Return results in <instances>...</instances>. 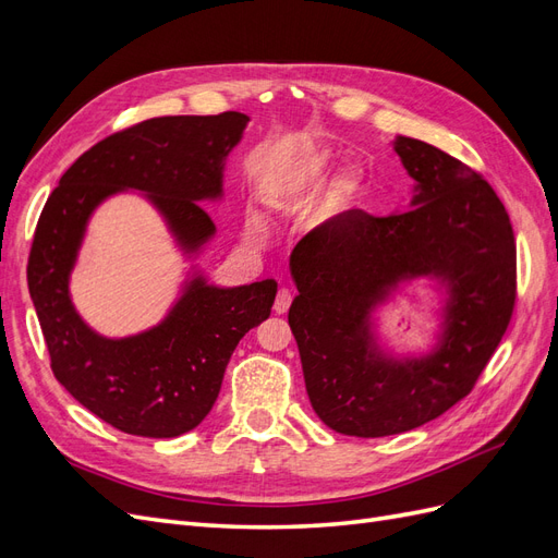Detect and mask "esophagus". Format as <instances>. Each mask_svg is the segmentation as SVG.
<instances>
[{
	"label": "esophagus",
	"instance_id": "esophagus-1",
	"mask_svg": "<svg viewBox=\"0 0 558 558\" xmlns=\"http://www.w3.org/2000/svg\"><path fill=\"white\" fill-rule=\"evenodd\" d=\"M291 300H293V293H291L289 289H279L277 300H275V312H277V314H286V312H289Z\"/></svg>",
	"mask_w": 558,
	"mask_h": 558
}]
</instances>
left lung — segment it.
Segmentation results:
<instances>
[{
  "instance_id": "left-lung-1",
  "label": "left lung",
  "mask_w": 558,
  "mask_h": 558,
  "mask_svg": "<svg viewBox=\"0 0 558 558\" xmlns=\"http://www.w3.org/2000/svg\"><path fill=\"white\" fill-rule=\"evenodd\" d=\"M416 181L412 209H351L318 226L291 253L298 295L289 310L314 412L342 435L384 437L428 424L465 398L510 326L517 246L488 181L426 142L398 137ZM448 283L441 344L421 360L376 347L368 314L402 278Z\"/></svg>"
}]
</instances>
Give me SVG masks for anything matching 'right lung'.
Masks as SVG:
<instances>
[{
    "mask_svg": "<svg viewBox=\"0 0 558 558\" xmlns=\"http://www.w3.org/2000/svg\"><path fill=\"white\" fill-rule=\"evenodd\" d=\"M248 116H162L88 148L48 195L32 240L27 286L56 379L109 426L142 437H177L202 424L221 391L242 337L269 316L277 281L218 289L185 283L172 312L146 332L107 340L76 314L70 275L99 202L146 193L177 242L197 251L216 226L199 205L221 197L223 162Z\"/></svg>",
    "mask_w": 558,
    "mask_h": 558,
    "instance_id": "1",
    "label": "right lung"
}]
</instances>
